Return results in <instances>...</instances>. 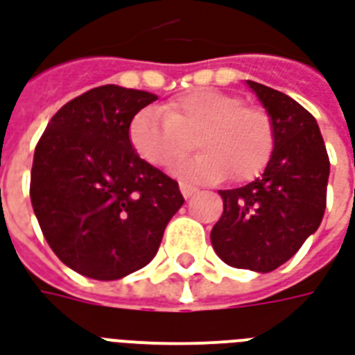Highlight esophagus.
I'll use <instances>...</instances> for the list:
<instances>
[{
	"mask_svg": "<svg viewBox=\"0 0 355 355\" xmlns=\"http://www.w3.org/2000/svg\"><path fill=\"white\" fill-rule=\"evenodd\" d=\"M180 191H182V196H184L186 199H190L191 196H196V193H198V188L186 184V182H180Z\"/></svg>",
	"mask_w": 355,
	"mask_h": 355,
	"instance_id": "34e87169",
	"label": "esophagus"
}]
</instances>
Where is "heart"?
<instances>
[{"mask_svg": "<svg viewBox=\"0 0 355 355\" xmlns=\"http://www.w3.org/2000/svg\"><path fill=\"white\" fill-rule=\"evenodd\" d=\"M196 137L203 152L178 165V177L214 184L233 173L235 180H248L271 159L275 125L265 109L244 107L241 97L207 88L180 96L165 111L146 107L130 124L133 148L156 167L182 159Z\"/></svg>", "mask_w": 355, "mask_h": 355, "instance_id": "1", "label": "heart"}]
</instances>
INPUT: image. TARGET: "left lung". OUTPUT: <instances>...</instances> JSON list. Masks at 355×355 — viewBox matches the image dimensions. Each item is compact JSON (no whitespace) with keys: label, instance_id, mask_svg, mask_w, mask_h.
I'll use <instances>...</instances> for the list:
<instances>
[{"label":"left lung","instance_id":"1","mask_svg":"<svg viewBox=\"0 0 355 355\" xmlns=\"http://www.w3.org/2000/svg\"><path fill=\"white\" fill-rule=\"evenodd\" d=\"M275 125V148L261 177L220 190L224 212L211 231L218 258L235 269L271 272L322 224L329 157L316 118L269 86L246 80Z\"/></svg>","mask_w":355,"mask_h":355}]
</instances>
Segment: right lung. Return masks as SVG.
<instances>
[{"mask_svg": "<svg viewBox=\"0 0 355 355\" xmlns=\"http://www.w3.org/2000/svg\"><path fill=\"white\" fill-rule=\"evenodd\" d=\"M156 94L105 84L71 99L39 139L30 198L46 243L78 275L116 280L156 256L184 198L133 148L130 124Z\"/></svg>", "mask_w": 355, "mask_h": 355, "instance_id": "1", "label": "right lung"}]
</instances>
